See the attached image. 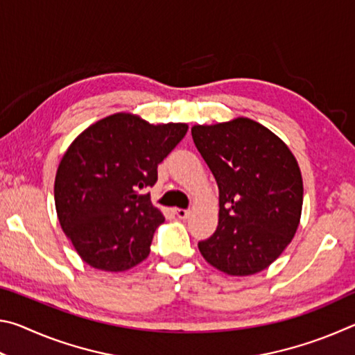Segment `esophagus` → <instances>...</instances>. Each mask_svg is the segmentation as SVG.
<instances>
[{"label": "esophagus", "mask_w": 355, "mask_h": 355, "mask_svg": "<svg viewBox=\"0 0 355 355\" xmlns=\"http://www.w3.org/2000/svg\"><path fill=\"white\" fill-rule=\"evenodd\" d=\"M175 214L178 216L180 219H188V218H189V214H191V211H189V209L177 208V209H175Z\"/></svg>", "instance_id": "esophagus-1"}]
</instances>
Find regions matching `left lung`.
<instances>
[{
  "instance_id": "left-lung-1",
  "label": "left lung",
  "mask_w": 355,
  "mask_h": 355,
  "mask_svg": "<svg viewBox=\"0 0 355 355\" xmlns=\"http://www.w3.org/2000/svg\"><path fill=\"white\" fill-rule=\"evenodd\" d=\"M192 139L219 188L218 228L199 243L203 258L228 275H252L277 260L302 213L296 158L271 130L248 117L194 125Z\"/></svg>"
}]
</instances>
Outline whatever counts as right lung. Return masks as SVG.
<instances>
[{
  "mask_svg": "<svg viewBox=\"0 0 355 355\" xmlns=\"http://www.w3.org/2000/svg\"><path fill=\"white\" fill-rule=\"evenodd\" d=\"M186 131V123L153 125L117 112L70 144L56 172V213L89 266L122 272L148 257L164 216L142 191L156 183L158 164Z\"/></svg>",
  "mask_w": 355,
  "mask_h": 355,
  "instance_id": "add662e5",
  "label": "right lung"
}]
</instances>
